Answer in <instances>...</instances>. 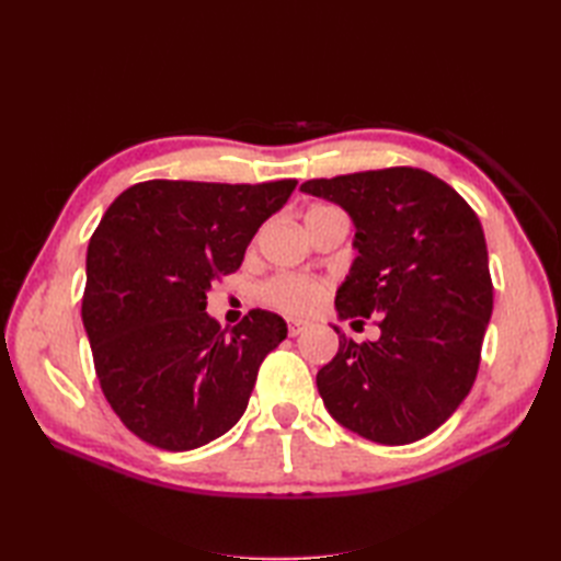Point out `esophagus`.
Here are the masks:
<instances>
[{"label": "esophagus", "instance_id": "34e87169", "mask_svg": "<svg viewBox=\"0 0 561 561\" xmlns=\"http://www.w3.org/2000/svg\"><path fill=\"white\" fill-rule=\"evenodd\" d=\"M307 328H309L307 320H287V334H290V336L301 334Z\"/></svg>", "mask_w": 561, "mask_h": 561}]
</instances>
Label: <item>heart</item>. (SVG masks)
Returning <instances> with one entry per match:
<instances>
[{"label": "heart", "mask_w": 561, "mask_h": 561, "mask_svg": "<svg viewBox=\"0 0 561 561\" xmlns=\"http://www.w3.org/2000/svg\"><path fill=\"white\" fill-rule=\"evenodd\" d=\"M328 210H334V208L316 206L307 213V217L328 213ZM260 297L266 307L276 309L285 316H307L318 307L322 297H325V283L309 278V276L278 274L274 278H268L260 287Z\"/></svg>", "instance_id": "heart-1"}]
</instances>
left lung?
<instances>
[{
  "mask_svg": "<svg viewBox=\"0 0 561 561\" xmlns=\"http://www.w3.org/2000/svg\"><path fill=\"white\" fill-rule=\"evenodd\" d=\"M301 192L342 206L358 250L336 293L339 318L375 316L381 336L318 371L328 412L371 443L410 445L466 400L478 377L494 285L478 215L447 182L396 165L309 180Z\"/></svg>",
  "mask_w": 561,
  "mask_h": 561,
  "instance_id": "left-lung-1",
  "label": "left lung"
}]
</instances>
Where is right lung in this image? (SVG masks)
<instances>
[{
    "instance_id": "1",
    "label": "right lung",
    "mask_w": 561,
    "mask_h": 561,
    "mask_svg": "<svg viewBox=\"0 0 561 561\" xmlns=\"http://www.w3.org/2000/svg\"><path fill=\"white\" fill-rule=\"evenodd\" d=\"M297 180H147L114 198L89 241L81 318L100 388L124 426L168 451L225 435L245 412L285 320L252 309L229 332L206 313L213 280Z\"/></svg>"
}]
</instances>
